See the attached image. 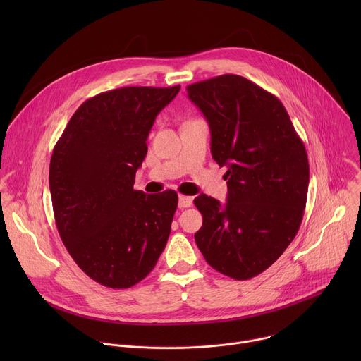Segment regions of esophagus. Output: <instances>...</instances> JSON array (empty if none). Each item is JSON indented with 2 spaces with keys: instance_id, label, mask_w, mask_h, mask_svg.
<instances>
[{
  "instance_id": "esophagus-1",
  "label": "esophagus",
  "mask_w": 361,
  "mask_h": 361,
  "mask_svg": "<svg viewBox=\"0 0 361 361\" xmlns=\"http://www.w3.org/2000/svg\"><path fill=\"white\" fill-rule=\"evenodd\" d=\"M191 204H192V198L191 197H187V195H183V194L178 195V207L180 209L191 207Z\"/></svg>"
}]
</instances>
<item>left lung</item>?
<instances>
[{"mask_svg": "<svg viewBox=\"0 0 361 361\" xmlns=\"http://www.w3.org/2000/svg\"><path fill=\"white\" fill-rule=\"evenodd\" d=\"M207 118L212 154L227 167V202L194 198V234L207 262L234 280L267 270L294 240L305 209L308 159L283 102L252 81L224 74L187 87Z\"/></svg>", "mask_w": 361, "mask_h": 361, "instance_id": "8db88e82", "label": "left lung"}]
</instances>
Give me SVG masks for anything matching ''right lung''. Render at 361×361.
<instances>
[{
    "mask_svg": "<svg viewBox=\"0 0 361 361\" xmlns=\"http://www.w3.org/2000/svg\"><path fill=\"white\" fill-rule=\"evenodd\" d=\"M174 87H123L85 99L57 141L49 191L60 237L77 266L110 288H130L157 264L178 195L134 190L157 114Z\"/></svg>",
    "mask_w": 361,
    "mask_h": 361,
    "instance_id": "right-lung-1",
    "label": "right lung"
}]
</instances>
